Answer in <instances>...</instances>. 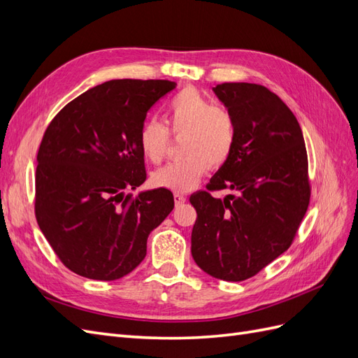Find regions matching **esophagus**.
Wrapping results in <instances>:
<instances>
[{"mask_svg": "<svg viewBox=\"0 0 358 358\" xmlns=\"http://www.w3.org/2000/svg\"><path fill=\"white\" fill-rule=\"evenodd\" d=\"M173 197H175V203H176V206H180V204H183V203L187 201V197H185V196H182V194H179V192H176L175 196H173Z\"/></svg>", "mask_w": 358, "mask_h": 358, "instance_id": "esophagus-1", "label": "esophagus"}]
</instances>
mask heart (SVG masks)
Wrapping results in <instances>:
<instances>
[{
    "label": "heart",
    "mask_w": 358,
    "mask_h": 358,
    "mask_svg": "<svg viewBox=\"0 0 358 358\" xmlns=\"http://www.w3.org/2000/svg\"><path fill=\"white\" fill-rule=\"evenodd\" d=\"M166 128L157 119H148L138 133V146L143 157L158 164L164 159L170 131L180 138L178 161L158 169L152 175L155 187L187 192L197 185L209 167L220 169L230 159L236 140L237 122L234 115L197 90L187 88L166 104Z\"/></svg>",
    "instance_id": "heart-1"
}]
</instances>
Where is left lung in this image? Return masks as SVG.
I'll return each instance as SVG.
<instances>
[{
	"mask_svg": "<svg viewBox=\"0 0 358 358\" xmlns=\"http://www.w3.org/2000/svg\"><path fill=\"white\" fill-rule=\"evenodd\" d=\"M213 91L236 117L237 140L208 191L189 197L197 210L191 254L203 272L239 282L294 241L310 199L308 154L294 113L276 94L245 82ZM221 189L236 194L215 199L210 192Z\"/></svg>",
	"mask_w": 358,
	"mask_h": 358,
	"instance_id": "1",
	"label": "left lung"
}]
</instances>
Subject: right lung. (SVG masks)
I'll return each instance as SVG.
<instances>
[{"label":"right lung","instance_id":"add662e5","mask_svg":"<svg viewBox=\"0 0 358 358\" xmlns=\"http://www.w3.org/2000/svg\"><path fill=\"white\" fill-rule=\"evenodd\" d=\"M170 80L117 79L70 101L43 134L34 212L61 263L96 280H115L143 262L148 236L175 208L171 191L133 197L146 180L138 133Z\"/></svg>","mask_w":358,"mask_h":358}]
</instances>
